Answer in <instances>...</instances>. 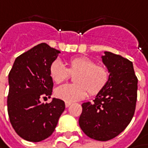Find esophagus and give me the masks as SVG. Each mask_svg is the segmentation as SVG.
Returning a JSON list of instances; mask_svg holds the SVG:
<instances>
[{
    "instance_id": "34e87169",
    "label": "esophagus",
    "mask_w": 148,
    "mask_h": 148,
    "mask_svg": "<svg viewBox=\"0 0 148 148\" xmlns=\"http://www.w3.org/2000/svg\"><path fill=\"white\" fill-rule=\"evenodd\" d=\"M71 105V103L70 102H65V107L68 108V107H69Z\"/></svg>"
}]
</instances>
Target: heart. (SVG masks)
<instances>
[{"label": "heart", "mask_w": 148, "mask_h": 148, "mask_svg": "<svg viewBox=\"0 0 148 148\" xmlns=\"http://www.w3.org/2000/svg\"><path fill=\"white\" fill-rule=\"evenodd\" d=\"M74 74V84H65L56 88L55 96L67 102L84 99L88 92L90 95L100 93L109 79L108 69L103 64H97L93 60L85 57H75L69 62L66 68L60 60H55L49 65V75L56 84L68 79Z\"/></svg>", "instance_id": "obj_1"}]
</instances>
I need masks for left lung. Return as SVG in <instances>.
<instances>
[{
    "label": "left lung",
    "mask_w": 148,
    "mask_h": 148,
    "mask_svg": "<svg viewBox=\"0 0 148 148\" xmlns=\"http://www.w3.org/2000/svg\"><path fill=\"white\" fill-rule=\"evenodd\" d=\"M102 59L110 73L109 79L93 103L82 104L79 123L88 137L108 141L123 132L134 115L138 78L127 59L111 52H105Z\"/></svg>",
    "instance_id": "8db88e82"
}]
</instances>
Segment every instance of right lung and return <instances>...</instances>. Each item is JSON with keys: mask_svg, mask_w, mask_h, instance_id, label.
<instances>
[{"mask_svg": "<svg viewBox=\"0 0 148 148\" xmlns=\"http://www.w3.org/2000/svg\"><path fill=\"white\" fill-rule=\"evenodd\" d=\"M60 53L41 43L18 56L9 73V119L16 133L26 141L36 143L49 138L65 108L59 99L40 102L52 94L49 65Z\"/></svg>", "mask_w": 148, "mask_h": 148, "instance_id": "right-lung-1", "label": "right lung"}]
</instances>
